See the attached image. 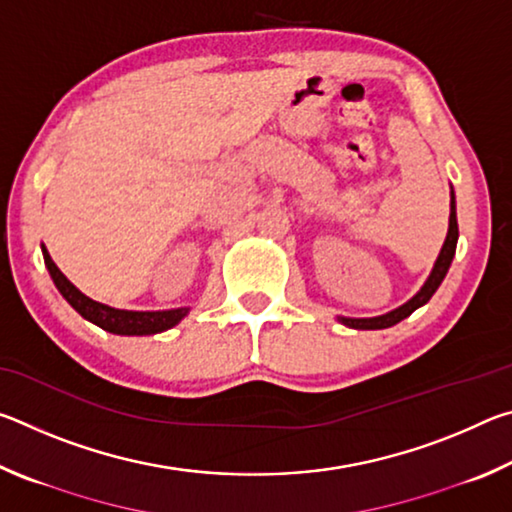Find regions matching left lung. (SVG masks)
<instances>
[{
    "instance_id": "8db88e82",
    "label": "left lung",
    "mask_w": 512,
    "mask_h": 512,
    "mask_svg": "<svg viewBox=\"0 0 512 512\" xmlns=\"http://www.w3.org/2000/svg\"><path fill=\"white\" fill-rule=\"evenodd\" d=\"M456 241H458V223H456V201H454V194H452V212H449V232H447V239L443 244V250H440V255L436 259V266H433V271L429 275V280L424 282V287L415 293V296L406 302V305L397 307L391 314H384V316H377V318H341L343 325L354 327V329H384V327H393L404 320L406 316H411L415 309L427 305L431 300L433 293L440 287V282L445 280V275L449 271V264H452L454 253H456Z\"/></svg>"
}]
</instances>
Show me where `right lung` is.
I'll list each match as a JSON object with an SVG mask.
<instances>
[{
    "mask_svg": "<svg viewBox=\"0 0 512 512\" xmlns=\"http://www.w3.org/2000/svg\"><path fill=\"white\" fill-rule=\"evenodd\" d=\"M45 255V264L49 268L51 277H54L58 291L63 293V298L72 305L83 318H88L90 323L99 325L101 329L112 334H126V336H142V334H158L164 332L183 320L187 316V307L183 309H171V311H124V309H112L108 305L92 300L74 287L67 277L58 271L54 259L42 248Z\"/></svg>",
    "mask_w": 512,
    "mask_h": 512,
    "instance_id": "1",
    "label": "right lung"
}]
</instances>
